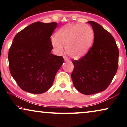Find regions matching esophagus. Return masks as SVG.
Listing matches in <instances>:
<instances>
[{
	"label": "esophagus",
	"mask_w": 127,
	"mask_h": 127,
	"mask_svg": "<svg viewBox=\"0 0 127 127\" xmlns=\"http://www.w3.org/2000/svg\"><path fill=\"white\" fill-rule=\"evenodd\" d=\"M64 60H65V61H69V59L67 58V57H66V56H64Z\"/></svg>",
	"instance_id": "1"
}]
</instances>
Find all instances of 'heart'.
Segmentation results:
<instances>
[{
    "label": "heart",
    "mask_w": 127,
    "mask_h": 127,
    "mask_svg": "<svg viewBox=\"0 0 127 127\" xmlns=\"http://www.w3.org/2000/svg\"><path fill=\"white\" fill-rule=\"evenodd\" d=\"M57 37L51 39L54 48L59 53L65 46L67 54L78 59L84 56L92 46L94 40V32L91 27L86 24H67L60 29Z\"/></svg>",
    "instance_id": "b5f03b06"
}]
</instances>
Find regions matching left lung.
<instances>
[{"mask_svg":"<svg viewBox=\"0 0 127 127\" xmlns=\"http://www.w3.org/2000/svg\"><path fill=\"white\" fill-rule=\"evenodd\" d=\"M94 32L93 46L82 58L72 60L71 74L80 93L91 95L105 90L112 82L119 66V51L110 33L94 21H88Z\"/></svg>","mask_w":127,"mask_h":127,"instance_id":"1","label":"left lung"}]
</instances>
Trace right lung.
<instances>
[{
  "mask_svg": "<svg viewBox=\"0 0 127 127\" xmlns=\"http://www.w3.org/2000/svg\"><path fill=\"white\" fill-rule=\"evenodd\" d=\"M56 22H34L14 38L8 54L10 72L22 90L42 94L52 86L64 58L51 53Z\"/></svg>",
  "mask_w": 127,
  "mask_h": 127,
  "instance_id": "obj_1",
  "label": "right lung"
}]
</instances>
